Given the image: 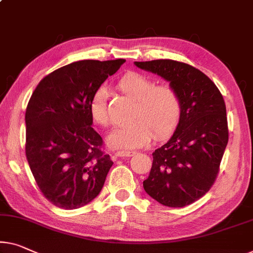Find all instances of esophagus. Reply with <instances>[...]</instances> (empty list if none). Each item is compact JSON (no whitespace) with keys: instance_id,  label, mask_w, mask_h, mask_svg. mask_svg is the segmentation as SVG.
I'll return each mask as SVG.
<instances>
[{"instance_id":"1","label":"esophagus","mask_w":253,"mask_h":253,"mask_svg":"<svg viewBox=\"0 0 253 253\" xmlns=\"http://www.w3.org/2000/svg\"><path fill=\"white\" fill-rule=\"evenodd\" d=\"M135 154V152L134 151H124V150H118L116 152V156L117 157H131V156H134Z\"/></svg>"}]
</instances>
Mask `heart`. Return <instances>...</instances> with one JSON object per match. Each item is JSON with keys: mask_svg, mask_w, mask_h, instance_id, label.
Listing matches in <instances>:
<instances>
[{"mask_svg": "<svg viewBox=\"0 0 253 253\" xmlns=\"http://www.w3.org/2000/svg\"><path fill=\"white\" fill-rule=\"evenodd\" d=\"M126 96L135 100L131 110L133 123L120 126L110 135L109 142L118 148H138L151 138L165 139L176 130L182 118V100L177 90L168 84L154 82L139 73H127L117 83ZM89 115L94 123L108 127L111 117L108 110V94L104 88L94 92L89 100Z\"/></svg>", "mask_w": 253, "mask_h": 253, "instance_id": "b5f03b06", "label": "heart"}]
</instances>
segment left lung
I'll list each match as a JSON object with an SVG mask.
<instances>
[{
    "label": "left lung",
    "mask_w": 253,
    "mask_h": 253,
    "mask_svg": "<svg viewBox=\"0 0 253 253\" xmlns=\"http://www.w3.org/2000/svg\"><path fill=\"white\" fill-rule=\"evenodd\" d=\"M135 65L170 82L182 100L176 131L152 153V168L143 182L151 198L182 208L202 198L219 172L228 142L224 97L207 75L185 62L159 59Z\"/></svg>",
    "instance_id": "1"
}]
</instances>
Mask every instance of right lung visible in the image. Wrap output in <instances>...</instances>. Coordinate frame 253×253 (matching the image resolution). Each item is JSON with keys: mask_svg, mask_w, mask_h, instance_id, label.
I'll list each match as a JSON object with an SVG mask.
<instances>
[{"mask_svg": "<svg viewBox=\"0 0 253 253\" xmlns=\"http://www.w3.org/2000/svg\"><path fill=\"white\" fill-rule=\"evenodd\" d=\"M124 59L83 60L39 83L26 109V157L45 199L61 209L87 205L114 165L93 129L89 100Z\"/></svg>", "mask_w": 253, "mask_h": 253, "instance_id": "right-lung-1", "label": "right lung"}]
</instances>
